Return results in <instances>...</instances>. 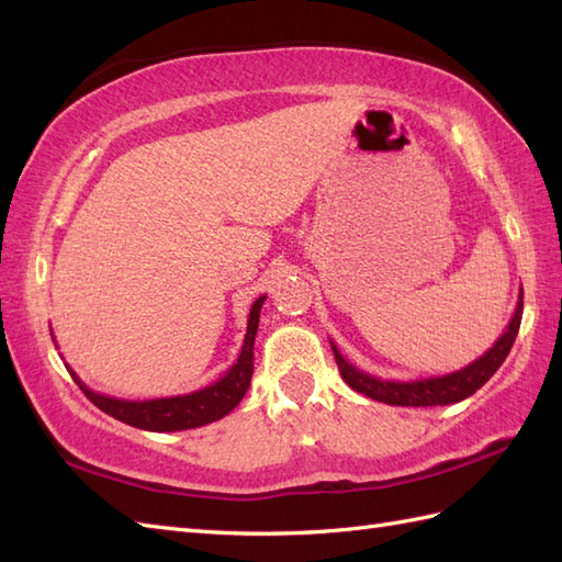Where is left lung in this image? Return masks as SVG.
Listing matches in <instances>:
<instances>
[{
	"mask_svg": "<svg viewBox=\"0 0 562 562\" xmlns=\"http://www.w3.org/2000/svg\"><path fill=\"white\" fill-rule=\"evenodd\" d=\"M521 312H524V292H519L515 316L509 318L505 333L495 340L493 348L485 355H481L475 362L465 364L463 369H457V372H451V374H441V376L415 379V381L379 379V376L367 374V372H362V369L350 364L333 342H330V348H333V355H336V362H338L340 376L345 379V384L355 389L357 393H364V396L374 398L379 403L413 405V408H427V405H449V403H459L463 398L473 396V393L479 391L485 381L497 372L499 364L505 362V357L509 355L512 345H515V338L519 333Z\"/></svg>",
	"mask_w": 562,
	"mask_h": 562,
	"instance_id": "8db88e82",
	"label": "left lung"
}]
</instances>
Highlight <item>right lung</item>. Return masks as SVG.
<instances>
[{
    "label": "right lung",
    "mask_w": 562,
    "mask_h": 562,
    "mask_svg": "<svg viewBox=\"0 0 562 562\" xmlns=\"http://www.w3.org/2000/svg\"><path fill=\"white\" fill-rule=\"evenodd\" d=\"M266 302V294L258 296L248 312V326H246V338L241 345V352H238V360L234 367L226 372L220 381L214 384L186 393V396H169V398H151V401H125V398H113L105 396V393L91 391L83 381L71 372V379L77 381L79 389L87 393V398L109 413L115 420L125 425H133L139 429H149V432H178V429H193L210 425L220 417L229 415L250 386V376H254V342L258 333V318L260 308Z\"/></svg>",
    "instance_id": "1"
}]
</instances>
